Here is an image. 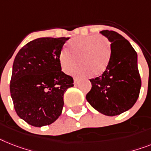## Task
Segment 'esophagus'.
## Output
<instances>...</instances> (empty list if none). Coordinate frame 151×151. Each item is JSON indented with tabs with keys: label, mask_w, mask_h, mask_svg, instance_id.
I'll return each instance as SVG.
<instances>
[{
	"label": "esophagus",
	"mask_w": 151,
	"mask_h": 151,
	"mask_svg": "<svg viewBox=\"0 0 151 151\" xmlns=\"http://www.w3.org/2000/svg\"><path fill=\"white\" fill-rule=\"evenodd\" d=\"M79 83V80H78V78H74V85H78Z\"/></svg>",
	"instance_id": "1"
}]
</instances>
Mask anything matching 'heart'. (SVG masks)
<instances>
[{
    "label": "heart",
    "mask_w": 151,
    "mask_h": 151,
    "mask_svg": "<svg viewBox=\"0 0 151 151\" xmlns=\"http://www.w3.org/2000/svg\"><path fill=\"white\" fill-rule=\"evenodd\" d=\"M68 50L63 49L58 55V62L64 73H70L78 62L80 66L73 72L77 77L87 76L91 73L96 76L106 69L110 48L106 38L103 36L75 38L68 42Z\"/></svg>",
    "instance_id": "b5f03b06"
}]
</instances>
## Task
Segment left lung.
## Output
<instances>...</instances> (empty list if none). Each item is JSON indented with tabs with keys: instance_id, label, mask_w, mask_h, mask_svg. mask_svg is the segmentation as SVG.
Listing matches in <instances>:
<instances>
[{
	"instance_id": "1",
	"label": "left lung",
	"mask_w": 151,
	"mask_h": 151,
	"mask_svg": "<svg viewBox=\"0 0 151 151\" xmlns=\"http://www.w3.org/2000/svg\"><path fill=\"white\" fill-rule=\"evenodd\" d=\"M99 33L109 40L111 54L102 76L90 79L92 89L86 99L103 115H119L133 107L141 87L137 54L127 40L113 31Z\"/></svg>"
}]
</instances>
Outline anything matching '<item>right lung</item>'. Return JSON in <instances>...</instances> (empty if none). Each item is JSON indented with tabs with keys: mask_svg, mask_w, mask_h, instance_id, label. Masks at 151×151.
Listing matches in <instances>:
<instances>
[{
	"mask_svg": "<svg viewBox=\"0 0 151 151\" xmlns=\"http://www.w3.org/2000/svg\"><path fill=\"white\" fill-rule=\"evenodd\" d=\"M69 38H39L17 52L10 91L15 111L30 125H49L61 115L73 78L62 72L58 55Z\"/></svg>",
	"mask_w": 151,
	"mask_h": 151,
	"instance_id": "1",
	"label": "right lung"
}]
</instances>
